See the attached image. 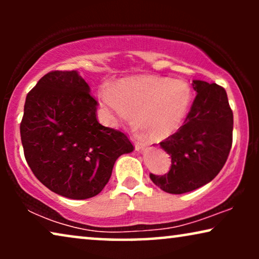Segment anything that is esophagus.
Instances as JSON below:
<instances>
[{
	"label": "esophagus",
	"instance_id": "34e87169",
	"mask_svg": "<svg viewBox=\"0 0 259 259\" xmlns=\"http://www.w3.org/2000/svg\"><path fill=\"white\" fill-rule=\"evenodd\" d=\"M131 140H132L133 143H134V146H136V150L137 151H143L144 148H145V144L139 143V141H136V139H134L133 137H131Z\"/></svg>",
	"mask_w": 259,
	"mask_h": 259
}]
</instances>
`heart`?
<instances>
[{
    "instance_id": "1",
    "label": "heart",
    "mask_w": 259,
    "mask_h": 259,
    "mask_svg": "<svg viewBox=\"0 0 259 259\" xmlns=\"http://www.w3.org/2000/svg\"><path fill=\"white\" fill-rule=\"evenodd\" d=\"M192 93L184 80L154 75H137L120 81L114 90L101 93V106L112 126L132 121L137 130L153 140L171 137L183 125Z\"/></svg>"
}]
</instances>
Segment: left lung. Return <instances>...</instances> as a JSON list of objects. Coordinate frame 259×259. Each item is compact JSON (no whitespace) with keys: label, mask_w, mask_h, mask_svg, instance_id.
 <instances>
[{"label":"left lung","mask_w":259,"mask_h":259,"mask_svg":"<svg viewBox=\"0 0 259 259\" xmlns=\"http://www.w3.org/2000/svg\"><path fill=\"white\" fill-rule=\"evenodd\" d=\"M196 98L178 132L160 143L171 155L167 175H150L162 191L182 194L210 183L221 172L232 146L233 114L217 83L193 80Z\"/></svg>","instance_id":"left-lung-1"}]
</instances>
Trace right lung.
<instances>
[{
	"label": "right lung",
	"mask_w": 259,
	"mask_h": 259,
	"mask_svg": "<svg viewBox=\"0 0 259 259\" xmlns=\"http://www.w3.org/2000/svg\"><path fill=\"white\" fill-rule=\"evenodd\" d=\"M76 70H53L27 94L20 125L24 157L46 187L70 199L97 196L121 154L126 134L99 123L98 102Z\"/></svg>",
	"instance_id": "add662e5"
}]
</instances>
